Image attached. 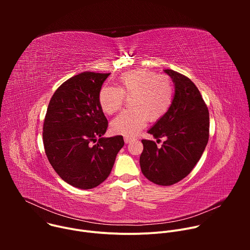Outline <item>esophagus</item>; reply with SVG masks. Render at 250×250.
<instances>
[{
  "label": "esophagus",
  "instance_id": "esophagus-1",
  "mask_svg": "<svg viewBox=\"0 0 250 250\" xmlns=\"http://www.w3.org/2000/svg\"><path fill=\"white\" fill-rule=\"evenodd\" d=\"M124 139H125V144H129V142L132 140V138H130V137H128V136H125Z\"/></svg>",
  "mask_w": 250,
  "mask_h": 250
}]
</instances>
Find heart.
<instances>
[{
	"mask_svg": "<svg viewBox=\"0 0 250 250\" xmlns=\"http://www.w3.org/2000/svg\"><path fill=\"white\" fill-rule=\"evenodd\" d=\"M174 89L171 80L164 75L157 76L146 69L132 70L118 79V88L104 86L98 101L102 111L112 115L119 111L126 99L130 111L117 116L110 124L114 133L134 136L146 125L147 119L156 122L169 111L173 102Z\"/></svg>",
	"mask_w": 250,
	"mask_h": 250,
	"instance_id": "obj_1",
	"label": "heart"
}]
</instances>
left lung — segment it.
<instances>
[{
    "label": "left lung",
    "instance_id": "1",
    "mask_svg": "<svg viewBox=\"0 0 250 250\" xmlns=\"http://www.w3.org/2000/svg\"><path fill=\"white\" fill-rule=\"evenodd\" d=\"M164 72L174 84L173 102L147 132L166 140L158 148L154 141L142 139L139 164L149 181L170 186L184 179L200 160L208 140L209 118L196 85L176 71L165 69Z\"/></svg>",
    "mask_w": 250,
    "mask_h": 250
}]
</instances>
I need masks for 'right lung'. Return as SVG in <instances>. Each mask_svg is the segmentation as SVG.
I'll use <instances>...</instances> for the list:
<instances>
[{
	"instance_id": "1",
	"label": "right lung",
	"mask_w": 250,
	"mask_h": 250,
	"mask_svg": "<svg viewBox=\"0 0 250 250\" xmlns=\"http://www.w3.org/2000/svg\"><path fill=\"white\" fill-rule=\"evenodd\" d=\"M110 73L83 72L53 94L43 124L46 156L63 181L88 190L109 177L125 146L122 135L104 137L108 127L98 97Z\"/></svg>"
}]
</instances>
